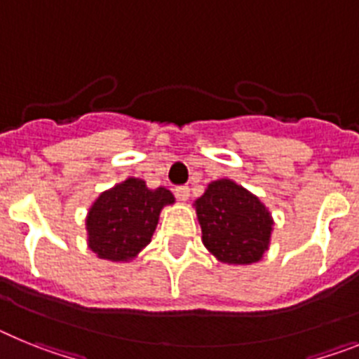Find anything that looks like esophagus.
Segmentation results:
<instances>
[{"mask_svg":"<svg viewBox=\"0 0 359 359\" xmlns=\"http://www.w3.org/2000/svg\"><path fill=\"white\" fill-rule=\"evenodd\" d=\"M175 197L179 198L180 202H186L189 198V188L188 186H179V188L175 189Z\"/></svg>","mask_w":359,"mask_h":359,"instance_id":"obj_1","label":"esophagus"}]
</instances>
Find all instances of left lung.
Wrapping results in <instances>:
<instances>
[{
    "mask_svg": "<svg viewBox=\"0 0 359 359\" xmlns=\"http://www.w3.org/2000/svg\"><path fill=\"white\" fill-rule=\"evenodd\" d=\"M202 229V244L222 264L251 266L271 245L273 215L260 198L231 179L208 184L193 202Z\"/></svg>",
    "mask_w": 359,
    "mask_h": 359,
    "instance_id": "obj_1",
    "label": "left lung"
}]
</instances>
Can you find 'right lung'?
<instances>
[{
  "instance_id": "obj_1",
  "label": "right lung",
  "mask_w": 359,
  "mask_h": 359,
  "mask_svg": "<svg viewBox=\"0 0 359 359\" xmlns=\"http://www.w3.org/2000/svg\"><path fill=\"white\" fill-rule=\"evenodd\" d=\"M175 204L164 186L149 189L142 179L128 177L106 189L86 215V244L101 260L130 262L151 242L162 208Z\"/></svg>"
}]
</instances>
